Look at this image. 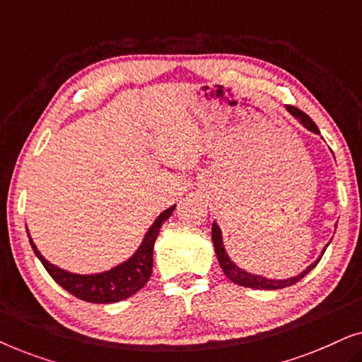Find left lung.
Masks as SVG:
<instances>
[{
	"label": "left lung",
	"instance_id": "1",
	"mask_svg": "<svg viewBox=\"0 0 362 362\" xmlns=\"http://www.w3.org/2000/svg\"><path fill=\"white\" fill-rule=\"evenodd\" d=\"M288 112L293 115L296 120H298L301 125H303L306 130L316 133V135H320V130L318 127H316V123L311 120V118L303 113L301 110H298L296 107H288ZM212 244H214V249H216V255H217V260H219V265L222 272H224L227 279L230 281H234L237 285H242V286H247V288H257V290H280V288H285V286H291L295 285L296 281H300L303 276L311 272L316 267V264L321 260V257H323L325 250L321 252V255L316 259L313 264L310 267H306V270L301 272L300 275H295V276H290V279L286 280H272V279H267V276H262V275H255V274H250V272H245L244 269H240V267H237L234 262L230 260L229 254H227L226 249H224V242H222V232H221V227L217 226V222L214 221L212 222ZM328 245V244H326Z\"/></svg>",
	"mask_w": 362,
	"mask_h": 362
}]
</instances>
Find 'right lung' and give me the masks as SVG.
<instances>
[{
	"instance_id": "add662e5",
	"label": "right lung",
	"mask_w": 362,
	"mask_h": 362,
	"mask_svg": "<svg viewBox=\"0 0 362 362\" xmlns=\"http://www.w3.org/2000/svg\"><path fill=\"white\" fill-rule=\"evenodd\" d=\"M175 207L176 204L168 207L166 211H163L156 217L145 237H143L140 247H138L130 259H127L120 265L113 267L110 270L100 272V274L78 275L59 269L57 265L47 262L41 255V252L37 250L36 244H34L31 235H29V230L28 237L29 242H31L34 254L41 260L44 269L47 270V274L52 276L54 281L61 285L64 290H67L69 293L77 296V298L88 301V303H117V301L130 298L132 295H135L138 290H141L146 285V281L150 280L155 240L158 234H160L163 222L170 219Z\"/></svg>"
}]
</instances>
